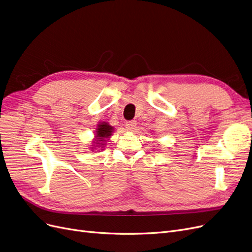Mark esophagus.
<instances>
[{
  "instance_id": "1",
  "label": "esophagus",
  "mask_w": 252,
  "mask_h": 252,
  "mask_svg": "<svg viewBox=\"0 0 252 252\" xmlns=\"http://www.w3.org/2000/svg\"><path fill=\"white\" fill-rule=\"evenodd\" d=\"M137 126V123L135 120H131V121H127V123L126 124V129L127 131H134L135 127Z\"/></svg>"
}]
</instances>
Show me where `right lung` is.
Listing matches in <instances>:
<instances>
[{"instance_id":"1","label":"right lung","mask_w":252,"mask_h":252,"mask_svg":"<svg viewBox=\"0 0 252 252\" xmlns=\"http://www.w3.org/2000/svg\"><path fill=\"white\" fill-rule=\"evenodd\" d=\"M114 133V127H113L107 121H102L97 125V127L94 133V139L92 141L91 151L94 152V150H103L105 147V143L109 140V138Z\"/></svg>"}]
</instances>
